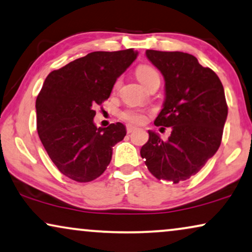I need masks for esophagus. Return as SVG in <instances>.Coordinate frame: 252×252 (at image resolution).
I'll return each mask as SVG.
<instances>
[{
    "label": "esophagus",
    "mask_w": 252,
    "mask_h": 252,
    "mask_svg": "<svg viewBox=\"0 0 252 252\" xmlns=\"http://www.w3.org/2000/svg\"><path fill=\"white\" fill-rule=\"evenodd\" d=\"M135 129H136L135 126H131V124H129V126H126V132H128V133H131V132H132L133 130H135Z\"/></svg>",
    "instance_id": "obj_1"
}]
</instances>
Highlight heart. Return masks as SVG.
Instances as JSON below:
<instances>
[{
	"label": "heart",
	"mask_w": 252,
	"mask_h": 252,
	"mask_svg": "<svg viewBox=\"0 0 252 252\" xmlns=\"http://www.w3.org/2000/svg\"><path fill=\"white\" fill-rule=\"evenodd\" d=\"M156 73H158L157 70L152 68L151 65L143 64V65H139L138 68L136 69L137 78H138L140 80V83L144 84V85H145L147 80H149L153 75H156ZM121 117L132 124H142L146 121V114L144 113L143 110H139V109L124 110V112L121 113Z\"/></svg>",
	"instance_id": "b5f03b06"
}]
</instances>
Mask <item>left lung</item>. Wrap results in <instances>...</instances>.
Returning a JSON list of instances; mask_svg holds the SVG:
<instances>
[{"instance_id":"obj_1","label":"left lung","mask_w":252,"mask_h":252,"mask_svg":"<svg viewBox=\"0 0 252 252\" xmlns=\"http://www.w3.org/2000/svg\"><path fill=\"white\" fill-rule=\"evenodd\" d=\"M146 56L165 78V102L154 124L172 126V133L163 142L149 131L140 156L158 180L179 183L198 173L219 149L228 114L223 86L191 54L149 49Z\"/></svg>"}]
</instances>
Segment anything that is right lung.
<instances>
[{
  "label": "right lung",
  "mask_w": 252,
  "mask_h": 252,
  "mask_svg": "<svg viewBox=\"0 0 252 252\" xmlns=\"http://www.w3.org/2000/svg\"><path fill=\"white\" fill-rule=\"evenodd\" d=\"M132 48L93 52L47 76L35 101L36 130L63 175L91 182L105 172L113 146L126 136L122 123L96 128L94 107L109 98L116 79L135 61Z\"/></svg>",
  "instance_id": "right-lung-1"
}]
</instances>
